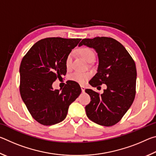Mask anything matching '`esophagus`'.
Returning a JSON list of instances; mask_svg holds the SVG:
<instances>
[{
  "label": "esophagus",
  "instance_id": "obj_1",
  "mask_svg": "<svg viewBox=\"0 0 156 156\" xmlns=\"http://www.w3.org/2000/svg\"><path fill=\"white\" fill-rule=\"evenodd\" d=\"M80 87H81V90H82V91L84 92V90H85V87H84L83 85H80Z\"/></svg>",
  "mask_w": 156,
  "mask_h": 156
}]
</instances>
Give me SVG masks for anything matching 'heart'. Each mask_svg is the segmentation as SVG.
<instances>
[{"label": "heart", "mask_w": 156, "mask_h": 156, "mask_svg": "<svg viewBox=\"0 0 156 156\" xmlns=\"http://www.w3.org/2000/svg\"><path fill=\"white\" fill-rule=\"evenodd\" d=\"M79 54L83 58L87 61H93L95 58V53L89 47H82L78 50ZM72 61V53H69L65 59V65L66 67L69 69L70 67ZM91 73L89 72H75L69 76V79L71 80L77 82L78 83L83 84L85 82L88 78H90Z\"/></svg>", "instance_id": "1"}]
</instances>
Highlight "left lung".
Wrapping results in <instances>:
<instances>
[{
	"instance_id": "8db88e82",
	"label": "left lung",
	"mask_w": 156,
	"mask_h": 156,
	"mask_svg": "<svg viewBox=\"0 0 156 156\" xmlns=\"http://www.w3.org/2000/svg\"><path fill=\"white\" fill-rule=\"evenodd\" d=\"M95 49L99 60L97 73L89 83L96 87L107 85L103 94L85 89L91 102L85 107L87 117L100 125L110 126L121 120L133 103L136 96V67L122 44L112 38H84L78 46Z\"/></svg>"
}]
</instances>
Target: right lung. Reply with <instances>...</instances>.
<instances>
[{
	"instance_id": "add662e5",
	"label": "right lung",
	"mask_w": 156,
	"mask_h": 156,
	"mask_svg": "<svg viewBox=\"0 0 156 156\" xmlns=\"http://www.w3.org/2000/svg\"><path fill=\"white\" fill-rule=\"evenodd\" d=\"M80 38H47L31 47L20 66V93L31 116L41 125L59 123L67 116L69 105L81 93L75 81L62 89L52 87L54 82L65 76L67 55Z\"/></svg>"
}]
</instances>
